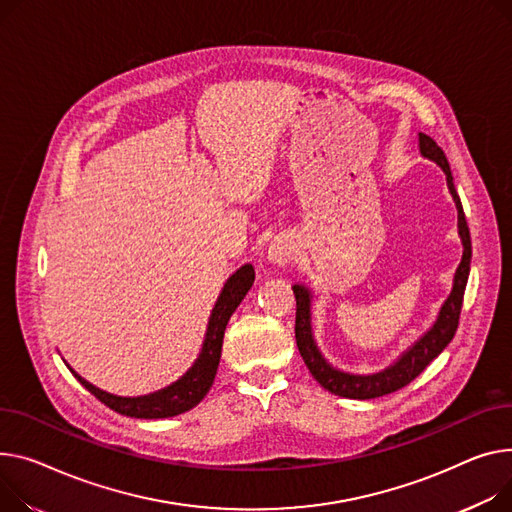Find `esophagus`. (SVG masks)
Returning a JSON list of instances; mask_svg holds the SVG:
<instances>
[{"instance_id":"34e87169","label":"esophagus","mask_w":512,"mask_h":512,"mask_svg":"<svg viewBox=\"0 0 512 512\" xmlns=\"http://www.w3.org/2000/svg\"><path fill=\"white\" fill-rule=\"evenodd\" d=\"M294 249H296V247H294V243H292V238H288V236H276L274 241L269 243L265 257H267L269 263L286 265V263H290V259L294 257Z\"/></svg>"}]
</instances>
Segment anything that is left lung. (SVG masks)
<instances>
[{
  "label": "left lung",
  "mask_w": 512,
  "mask_h": 512,
  "mask_svg": "<svg viewBox=\"0 0 512 512\" xmlns=\"http://www.w3.org/2000/svg\"><path fill=\"white\" fill-rule=\"evenodd\" d=\"M420 154L432 162H436L442 173L447 175V187L455 199L457 206V226H459V236L463 243V257L461 263L455 271L453 278V290L445 304L440 306L438 317L434 325L418 339V342L407 348L391 366H387L381 372H372V374H352L344 372L335 366H331L323 354L319 352L315 337H313V323H311V304H313V294L304 284H294V296H296V346L298 352L306 364V368L311 370L315 381L331 391L333 395L339 397H348V399H374V397H383L393 391H399L401 387L410 385L418 374L442 352L455 337L457 325H459V315H461V306H463V294L469 278V263H471V236H469V226L465 220V212L461 206V199L457 195L453 175H451V166L445 156V152L440 150V146L430 138L426 133H420Z\"/></svg>",
  "instance_id": "8db88e82"
}]
</instances>
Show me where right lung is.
I'll list each match as a JSON object with an SVG mask.
<instances>
[{
  "label": "right lung",
  "mask_w": 512,
  "mask_h": 512,
  "mask_svg": "<svg viewBox=\"0 0 512 512\" xmlns=\"http://www.w3.org/2000/svg\"><path fill=\"white\" fill-rule=\"evenodd\" d=\"M255 282V269L251 263L243 265L241 269H236L234 274L226 280L214 309L210 315L206 339H203V346L199 352V358L193 362V366L183 374L179 381L173 385H168L156 393L150 395H140V397H121L102 391L82 379L80 374L67 364V368L72 370L74 377L102 403L111 410H115L121 416L129 418H142V420H158V418H173L183 412H189L191 407H195L203 397L208 395L216 370L220 364V354H222V339L224 331L228 325V319L236 311V306L241 304V300L247 296Z\"/></svg>",
  "instance_id": "obj_1"
}]
</instances>
